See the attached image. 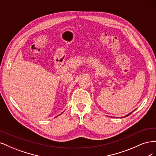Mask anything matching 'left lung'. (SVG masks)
Instances as JSON below:
<instances>
[{
	"instance_id": "left-lung-1",
	"label": "left lung",
	"mask_w": 156,
	"mask_h": 156,
	"mask_svg": "<svg viewBox=\"0 0 156 156\" xmlns=\"http://www.w3.org/2000/svg\"><path fill=\"white\" fill-rule=\"evenodd\" d=\"M131 112H130V113H129V114H128V115H126V116H129V115L130 114H131Z\"/></svg>"
}]
</instances>
